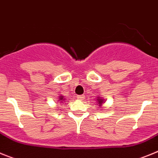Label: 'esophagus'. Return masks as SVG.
Instances as JSON below:
<instances>
[{
    "label": "esophagus",
    "instance_id": "34e87169",
    "mask_svg": "<svg viewBox=\"0 0 158 158\" xmlns=\"http://www.w3.org/2000/svg\"><path fill=\"white\" fill-rule=\"evenodd\" d=\"M77 99L78 100H83L84 99H85V96H84V95H79V96H77Z\"/></svg>",
    "mask_w": 158,
    "mask_h": 158
}]
</instances>
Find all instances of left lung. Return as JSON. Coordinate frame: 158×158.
<instances>
[{
  "label": "left lung",
  "instance_id": "8db88e82",
  "mask_svg": "<svg viewBox=\"0 0 158 158\" xmlns=\"http://www.w3.org/2000/svg\"><path fill=\"white\" fill-rule=\"evenodd\" d=\"M97 101H98V103H99L98 104H100V106L102 104L101 103H102V102H103V100H100V99H98V100H97Z\"/></svg>",
  "mask_w": 158,
  "mask_h": 158
}]
</instances>
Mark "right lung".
Instances as JSON below:
<instances>
[{
	"label": "right lung",
	"mask_w": 158,
	"mask_h": 158,
	"mask_svg": "<svg viewBox=\"0 0 158 158\" xmlns=\"http://www.w3.org/2000/svg\"><path fill=\"white\" fill-rule=\"evenodd\" d=\"M60 100H65V99H63V96H61V97H60Z\"/></svg>",
	"instance_id": "1"
}]
</instances>
